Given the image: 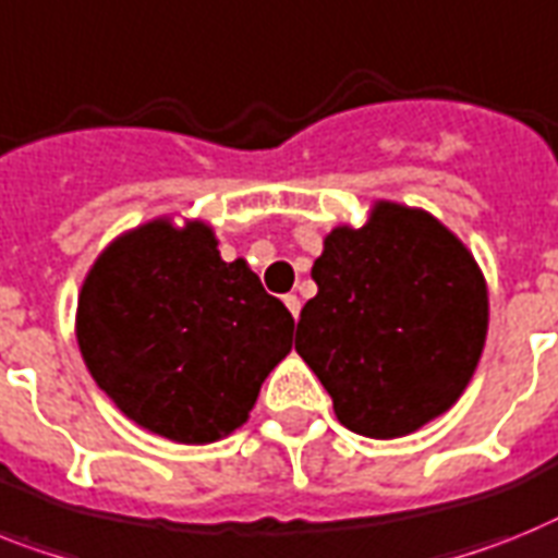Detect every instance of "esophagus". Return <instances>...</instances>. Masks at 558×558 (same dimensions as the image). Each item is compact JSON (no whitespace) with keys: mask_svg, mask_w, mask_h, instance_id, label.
Here are the masks:
<instances>
[{"mask_svg":"<svg viewBox=\"0 0 558 558\" xmlns=\"http://www.w3.org/2000/svg\"><path fill=\"white\" fill-rule=\"evenodd\" d=\"M283 303H287V310L292 312V318L301 315V298H298V294H283Z\"/></svg>","mask_w":558,"mask_h":558,"instance_id":"esophagus-1","label":"esophagus"}]
</instances>
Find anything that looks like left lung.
<instances>
[{"label": "left lung", "instance_id": "8db88e82", "mask_svg": "<svg viewBox=\"0 0 558 558\" xmlns=\"http://www.w3.org/2000/svg\"><path fill=\"white\" fill-rule=\"evenodd\" d=\"M312 280L294 350L343 427L401 438L459 401L487 338V283L447 226L375 203L366 226L326 234Z\"/></svg>", "mask_w": 558, "mask_h": 558}]
</instances>
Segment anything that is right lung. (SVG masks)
<instances>
[{
    "label": "right lung",
    "mask_w": 558,
    "mask_h": 558,
    "mask_svg": "<svg viewBox=\"0 0 558 558\" xmlns=\"http://www.w3.org/2000/svg\"><path fill=\"white\" fill-rule=\"evenodd\" d=\"M294 320L215 232L151 220L90 266L76 306L88 373L134 424L211 444L248 418L266 375L292 350Z\"/></svg>",
    "instance_id": "obj_1"
}]
</instances>
